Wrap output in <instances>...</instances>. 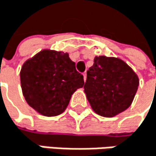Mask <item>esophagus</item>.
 <instances>
[{
    "instance_id": "esophagus-1",
    "label": "esophagus",
    "mask_w": 156,
    "mask_h": 156,
    "mask_svg": "<svg viewBox=\"0 0 156 156\" xmlns=\"http://www.w3.org/2000/svg\"><path fill=\"white\" fill-rule=\"evenodd\" d=\"M83 76H84V80H86V79H87V72L86 71L83 73Z\"/></svg>"
}]
</instances>
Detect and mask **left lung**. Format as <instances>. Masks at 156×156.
I'll list each match as a JSON object with an SVG mask.
<instances>
[{
  "mask_svg": "<svg viewBox=\"0 0 156 156\" xmlns=\"http://www.w3.org/2000/svg\"><path fill=\"white\" fill-rule=\"evenodd\" d=\"M138 86V76L124 61L96 56L87 71L84 91L95 113L112 117L130 106Z\"/></svg>",
  "mask_w": 156,
  "mask_h": 156,
  "instance_id": "8db88e82",
  "label": "left lung"
}]
</instances>
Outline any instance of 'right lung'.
Masks as SVG:
<instances>
[{"mask_svg":"<svg viewBox=\"0 0 156 156\" xmlns=\"http://www.w3.org/2000/svg\"><path fill=\"white\" fill-rule=\"evenodd\" d=\"M20 80L27 103L46 116L62 114L72 94L84 85L68 53L43 50L22 66Z\"/></svg>","mask_w":156,"mask_h":156,"instance_id":"obj_1","label":"right lung"}]
</instances>
